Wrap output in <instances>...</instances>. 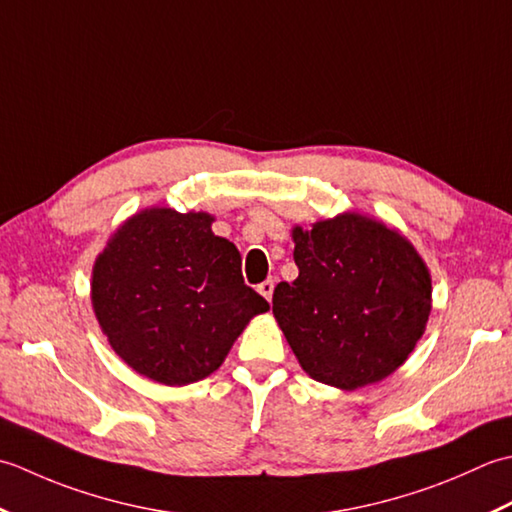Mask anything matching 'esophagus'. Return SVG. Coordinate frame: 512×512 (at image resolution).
Here are the masks:
<instances>
[{
	"mask_svg": "<svg viewBox=\"0 0 512 512\" xmlns=\"http://www.w3.org/2000/svg\"><path fill=\"white\" fill-rule=\"evenodd\" d=\"M274 287H276L274 280L267 278V280H263V283L258 285V294H260V296H265L267 300H271V296H274Z\"/></svg>",
	"mask_w": 512,
	"mask_h": 512,
	"instance_id": "34e87169",
	"label": "esophagus"
}]
</instances>
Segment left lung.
Returning <instances> with one entry per match:
<instances>
[{
  "label": "left lung",
  "instance_id": "1",
  "mask_svg": "<svg viewBox=\"0 0 512 512\" xmlns=\"http://www.w3.org/2000/svg\"><path fill=\"white\" fill-rule=\"evenodd\" d=\"M298 278L274 289V318L302 371L353 391L400 369L424 336L431 271L398 229L344 212L296 225Z\"/></svg>",
  "mask_w": 512,
  "mask_h": 512
}]
</instances>
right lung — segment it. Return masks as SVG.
I'll return each mask as SVG.
<instances>
[{"label":"right lung","instance_id":"right-lung-1","mask_svg":"<svg viewBox=\"0 0 512 512\" xmlns=\"http://www.w3.org/2000/svg\"><path fill=\"white\" fill-rule=\"evenodd\" d=\"M214 216L145 207L123 221L92 267L103 336L130 369L165 387L212 375L269 302L245 285L241 254Z\"/></svg>","mask_w":512,"mask_h":512}]
</instances>
